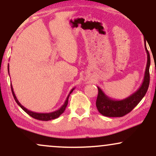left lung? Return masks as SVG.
<instances>
[{
	"mask_svg": "<svg viewBox=\"0 0 156 156\" xmlns=\"http://www.w3.org/2000/svg\"><path fill=\"white\" fill-rule=\"evenodd\" d=\"M144 48L147 55V62L144 80L141 87L131 95L123 100H119V101L114 100L107 96L103 92V91L98 87V95L97 98L96 106L98 112L102 115L108 117H123L125 114L131 112L145 95L150 84L149 70L150 65V56L149 52L147 49L145 41H144Z\"/></svg>",
	"mask_w": 156,
	"mask_h": 156,
	"instance_id": "1",
	"label": "left lung"
}]
</instances>
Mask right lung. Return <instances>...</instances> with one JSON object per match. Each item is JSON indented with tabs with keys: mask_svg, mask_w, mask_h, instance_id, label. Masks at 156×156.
Here are the masks:
<instances>
[{
	"mask_svg": "<svg viewBox=\"0 0 156 156\" xmlns=\"http://www.w3.org/2000/svg\"><path fill=\"white\" fill-rule=\"evenodd\" d=\"M8 70H9V66H8ZM11 88H12V94H13L14 98H15L16 103H17V104L19 105V106L20 107V108H22L25 112H26L27 114H28V115L31 116V117L34 118V119H39V120H42V121H48V120H51V119H56V118H58V117H59L61 114H63L64 110H65L66 107H67V105L68 99H69V94H70L71 93L73 92V91L75 89V88L71 89V91L69 92V94H68V96H67V99H66L65 102H64V103L62 105V107H61L59 109L55 111V112H50V113H37V112H31V111L28 110V109L25 108L23 105H21V103H20V102L18 101V100H17V98L15 95V92H14L13 88H12V85H11Z\"/></svg>",
	"mask_w": 156,
	"mask_h": 156,
	"instance_id": "1",
	"label": "right lung"
}]
</instances>
